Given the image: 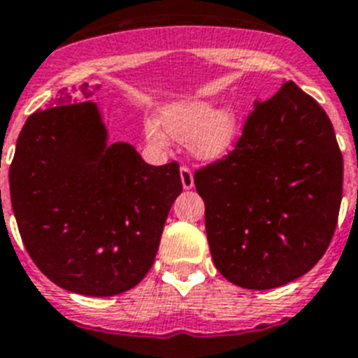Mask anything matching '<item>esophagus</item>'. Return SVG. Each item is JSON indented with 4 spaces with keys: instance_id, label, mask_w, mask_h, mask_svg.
<instances>
[{
    "instance_id": "esophagus-1",
    "label": "esophagus",
    "mask_w": 358,
    "mask_h": 358,
    "mask_svg": "<svg viewBox=\"0 0 358 358\" xmlns=\"http://www.w3.org/2000/svg\"><path fill=\"white\" fill-rule=\"evenodd\" d=\"M179 173H181L182 188H185V190H190L192 186H194V173H192V170L188 166H181Z\"/></svg>"
}]
</instances>
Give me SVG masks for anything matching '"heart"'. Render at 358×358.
Listing matches in <instances>:
<instances>
[{
	"instance_id": "b5f03b06",
	"label": "heart",
	"mask_w": 358,
	"mask_h": 358,
	"mask_svg": "<svg viewBox=\"0 0 358 358\" xmlns=\"http://www.w3.org/2000/svg\"><path fill=\"white\" fill-rule=\"evenodd\" d=\"M159 125L150 124L148 135L162 144L167 137L190 146L199 161H220L232 150L239 135V115L232 106L215 108L206 100H186L161 109Z\"/></svg>"
}]
</instances>
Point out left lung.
<instances>
[{"label": "left lung", "mask_w": 358, "mask_h": 358, "mask_svg": "<svg viewBox=\"0 0 358 358\" xmlns=\"http://www.w3.org/2000/svg\"><path fill=\"white\" fill-rule=\"evenodd\" d=\"M342 177L335 129L317 100L285 82L254 102L234 150L194 176L217 271L256 291L311 271L335 234Z\"/></svg>", "instance_id": "8db88e82"}]
</instances>
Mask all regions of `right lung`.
<instances>
[{"instance_id": "right-lung-1", "label": "right lung", "mask_w": 358, "mask_h": 358, "mask_svg": "<svg viewBox=\"0 0 358 358\" xmlns=\"http://www.w3.org/2000/svg\"><path fill=\"white\" fill-rule=\"evenodd\" d=\"M99 87L66 90L55 108L27 119L8 182L23 245L41 273L66 291L113 296L152 268L182 182L176 161L152 166L131 144H108L91 102Z\"/></svg>"}]
</instances>
